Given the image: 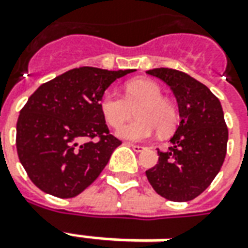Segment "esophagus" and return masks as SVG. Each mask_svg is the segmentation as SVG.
<instances>
[{
	"instance_id": "1",
	"label": "esophagus",
	"mask_w": 248,
	"mask_h": 248,
	"mask_svg": "<svg viewBox=\"0 0 248 248\" xmlns=\"http://www.w3.org/2000/svg\"><path fill=\"white\" fill-rule=\"evenodd\" d=\"M126 145L130 146V148H131V149H133V151H134V152H142V151L145 149V148H144V146H142V145H137V144H131V142H126Z\"/></svg>"
}]
</instances>
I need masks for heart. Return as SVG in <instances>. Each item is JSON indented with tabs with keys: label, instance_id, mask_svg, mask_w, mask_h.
<instances>
[{
	"label": "heart",
	"instance_id": "heart-1",
	"mask_svg": "<svg viewBox=\"0 0 248 248\" xmlns=\"http://www.w3.org/2000/svg\"><path fill=\"white\" fill-rule=\"evenodd\" d=\"M136 105L139 118L118 129L119 138L142 141L157 129L161 134H166L176 124L178 114L173 104L161 96L160 87L151 80L137 78L129 81L124 85V97L110 89L100 99L103 117L112 127H118L127 120Z\"/></svg>",
	"mask_w": 248,
	"mask_h": 248
}]
</instances>
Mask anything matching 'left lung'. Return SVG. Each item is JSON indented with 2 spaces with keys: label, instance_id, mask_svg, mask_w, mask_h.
<instances>
[{
  "label": "left lung",
  "instance_id": "1",
  "mask_svg": "<svg viewBox=\"0 0 248 248\" xmlns=\"http://www.w3.org/2000/svg\"><path fill=\"white\" fill-rule=\"evenodd\" d=\"M146 73L171 88L181 118L171 146L157 151L159 163L146 171V178L170 201L194 200L216 178L225 159L228 129L221 103L206 85L183 72L156 67Z\"/></svg>",
  "mask_w": 248,
  "mask_h": 248
}]
</instances>
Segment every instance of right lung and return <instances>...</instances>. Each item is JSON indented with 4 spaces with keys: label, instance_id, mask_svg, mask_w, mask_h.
<instances>
[{
    "label": "right lung",
    "instance_id": "right-lung-1",
    "mask_svg": "<svg viewBox=\"0 0 248 248\" xmlns=\"http://www.w3.org/2000/svg\"><path fill=\"white\" fill-rule=\"evenodd\" d=\"M131 72L72 69L30 96L18 115L16 146L35 186L54 197L72 198L95 182L122 144L108 133L100 99L117 78Z\"/></svg>",
    "mask_w": 248,
    "mask_h": 248
}]
</instances>
